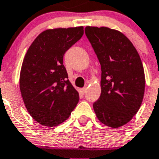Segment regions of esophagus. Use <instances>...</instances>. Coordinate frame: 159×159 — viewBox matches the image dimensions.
I'll return each mask as SVG.
<instances>
[{
    "label": "esophagus",
    "instance_id": "1",
    "mask_svg": "<svg viewBox=\"0 0 159 159\" xmlns=\"http://www.w3.org/2000/svg\"><path fill=\"white\" fill-rule=\"evenodd\" d=\"M81 92H82L83 93H85L86 92H87V89H86V88H83V89H81Z\"/></svg>",
    "mask_w": 159,
    "mask_h": 159
}]
</instances>
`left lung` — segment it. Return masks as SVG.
<instances>
[{"label": "left lung", "instance_id": "left-lung-1", "mask_svg": "<svg viewBox=\"0 0 159 159\" xmlns=\"http://www.w3.org/2000/svg\"><path fill=\"white\" fill-rule=\"evenodd\" d=\"M101 65V94L93 103L98 120L118 128L139 110L145 91V74L136 48L121 32L107 27L85 28Z\"/></svg>", "mask_w": 159, "mask_h": 159}]
</instances>
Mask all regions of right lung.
I'll return each mask as SVG.
<instances>
[{
	"label": "right lung",
	"instance_id": "1",
	"mask_svg": "<svg viewBox=\"0 0 159 159\" xmlns=\"http://www.w3.org/2000/svg\"><path fill=\"white\" fill-rule=\"evenodd\" d=\"M83 35V27L47 29L31 43L20 71V91L29 115L44 126H56L79 101L66 67V51Z\"/></svg>",
	"mask_w": 159,
	"mask_h": 159
}]
</instances>
